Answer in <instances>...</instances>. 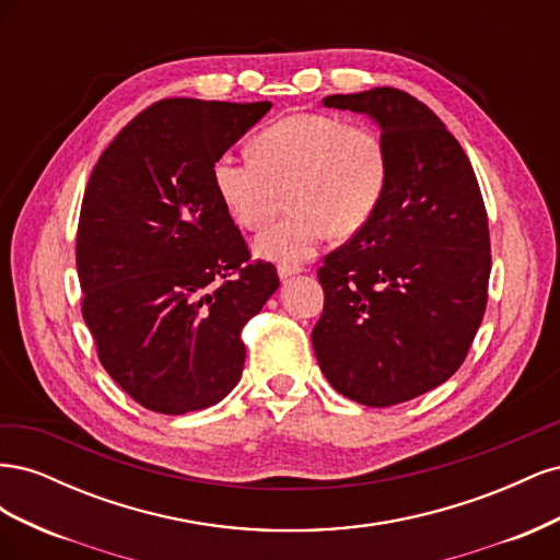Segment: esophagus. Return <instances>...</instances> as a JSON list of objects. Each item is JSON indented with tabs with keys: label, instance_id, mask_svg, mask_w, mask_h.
Here are the masks:
<instances>
[{
	"label": "esophagus",
	"instance_id": "1",
	"mask_svg": "<svg viewBox=\"0 0 560 560\" xmlns=\"http://www.w3.org/2000/svg\"><path fill=\"white\" fill-rule=\"evenodd\" d=\"M278 276H280V280H282V282H287V280H292V278H296V276H299V268H287V266H280V268H278Z\"/></svg>",
	"mask_w": 560,
	"mask_h": 560
}]
</instances>
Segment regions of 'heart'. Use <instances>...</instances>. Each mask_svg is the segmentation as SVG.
<instances>
[{"instance_id":"1","label":"heart","mask_w":560,"mask_h":560,"mask_svg":"<svg viewBox=\"0 0 560 560\" xmlns=\"http://www.w3.org/2000/svg\"><path fill=\"white\" fill-rule=\"evenodd\" d=\"M253 156L222 154L212 179L235 224L261 229L290 191L294 212L268 226L254 252L280 266L315 257L331 231L358 233L376 212L387 182L381 135L329 114H292L254 140Z\"/></svg>"}]
</instances>
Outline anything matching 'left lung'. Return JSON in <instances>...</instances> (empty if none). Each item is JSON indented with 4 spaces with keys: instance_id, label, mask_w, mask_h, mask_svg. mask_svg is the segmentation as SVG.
<instances>
[{
    "instance_id": "8db88e82",
    "label": "left lung",
    "mask_w": 560,
    "mask_h": 560,
    "mask_svg": "<svg viewBox=\"0 0 560 560\" xmlns=\"http://www.w3.org/2000/svg\"><path fill=\"white\" fill-rule=\"evenodd\" d=\"M381 130L387 182L376 212L317 270L322 374L364 406L430 393L460 369L488 301L490 238L477 175L428 105L399 89L329 95Z\"/></svg>"
}]
</instances>
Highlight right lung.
Instances as JSON below:
<instances>
[{
  "label": "right lung",
  "mask_w": 560,
  "mask_h": 560,
  "mask_svg": "<svg viewBox=\"0 0 560 560\" xmlns=\"http://www.w3.org/2000/svg\"><path fill=\"white\" fill-rule=\"evenodd\" d=\"M268 109L161 100L93 167L77 233L83 319L107 374L149 411L222 401L243 374L245 322L280 287L273 266L247 264L212 179Z\"/></svg>",
  "instance_id": "add662e5"
}]
</instances>
